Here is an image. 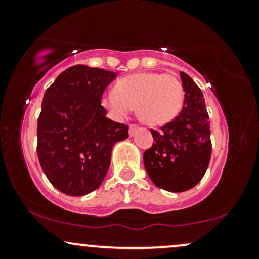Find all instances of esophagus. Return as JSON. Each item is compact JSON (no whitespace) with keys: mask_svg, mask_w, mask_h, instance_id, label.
Listing matches in <instances>:
<instances>
[{"mask_svg":"<svg viewBox=\"0 0 259 259\" xmlns=\"http://www.w3.org/2000/svg\"><path fill=\"white\" fill-rule=\"evenodd\" d=\"M138 129H139L138 125H135V124H132V125L129 126V135L134 136V134L138 132Z\"/></svg>","mask_w":259,"mask_h":259,"instance_id":"34e87169","label":"esophagus"}]
</instances>
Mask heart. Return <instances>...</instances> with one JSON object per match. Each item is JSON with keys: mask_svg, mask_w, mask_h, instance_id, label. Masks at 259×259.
<instances>
[{"mask_svg": "<svg viewBox=\"0 0 259 259\" xmlns=\"http://www.w3.org/2000/svg\"><path fill=\"white\" fill-rule=\"evenodd\" d=\"M184 103V88L171 74L140 72L119 79L114 91L101 96V105L115 119H123L134 107L148 126H163L178 117Z\"/></svg>", "mask_w": 259, "mask_h": 259, "instance_id": "obj_1", "label": "heart"}]
</instances>
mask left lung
I'll return each mask as SVG.
<instances>
[{"label": "left lung", "instance_id": "obj_1", "mask_svg": "<svg viewBox=\"0 0 259 259\" xmlns=\"http://www.w3.org/2000/svg\"><path fill=\"white\" fill-rule=\"evenodd\" d=\"M185 99L180 114L159 132L151 130L154 144L144 153L146 171L156 186L183 192L200 183L212 153L210 125L201 89L180 72Z\"/></svg>", "mask_w": 259, "mask_h": 259}]
</instances>
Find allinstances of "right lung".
Masks as SVG:
<instances>
[{"label": "right lung", "mask_w": 259, "mask_h": 259, "mask_svg": "<svg viewBox=\"0 0 259 259\" xmlns=\"http://www.w3.org/2000/svg\"><path fill=\"white\" fill-rule=\"evenodd\" d=\"M117 74L73 65L44 95L37 121V157L50 183L69 196L99 189L112 148L125 140L127 125L106 117L101 96Z\"/></svg>", "instance_id": "obj_1"}]
</instances>
